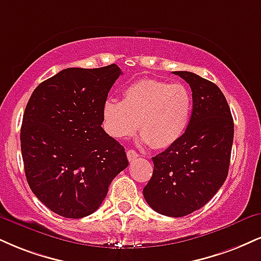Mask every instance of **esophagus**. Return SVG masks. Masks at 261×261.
I'll list each match as a JSON object with an SVG mask.
<instances>
[{
    "instance_id": "34e87169",
    "label": "esophagus",
    "mask_w": 261,
    "mask_h": 261,
    "mask_svg": "<svg viewBox=\"0 0 261 261\" xmlns=\"http://www.w3.org/2000/svg\"><path fill=\"white\" fill-rule=\"evenodd\" d=\"M126 155H127V159L130 162H134L135 159H136L137 156H139V154H137V152H135L134 149H128L127 152H126Z\"/></svg>"
}]
</instances>
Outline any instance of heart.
<instances>
[{
	"mask_svg": "<svg viewBox=\"0 0 261 261\" xmlns=\"http://www.w3.org/2000/svg\"><path fill=\"white\" fill-rule=\"evenodd\" d=\"M192 97L184 85L143 79L128 85L121 102L103 106V125L117 140L133 136L139 124L142 141L154 148L171 146L186 130Z\"/></svg>",
	"mask_w": 261,
	"mask_h": 261,
	"instance_id": "b5f03b06",
	"label": "heart"
}]
</instances>
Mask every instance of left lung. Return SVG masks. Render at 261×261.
I'll list each match as a JSON object with an SVG mask.
<instances>
[{
	"mask_svg": "<svg viewBox=\"0 0 261 261\" xmlns=\"http://www.w3.org/2000/svg\"><path fill=\"white\" fill-rule=\"evenodd\" d=\"M192 90L193 108L182 136L153 156V175L143 197L162 215L181 218L205 205L228 174L233 119L224 93L190 71H174Z\"/></svg>",
	"mask_w": 261,
	"mask_h": 261,
	"instance_id": "1",
	"label": "left lung"
}]
</instances>
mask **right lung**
<instances>
[{
    "instance_id": "right-lung-1",
    "label": "right lung",
    "mask_w": 261,
    "mask_h": 261,
    "mask_svg": "<svg viewBox=\"0 0 261 261\" xmlns=\"http://www.w3.org/2000/svg\"><path fill=\"white\" fill-rule=\"evenodd\" d=\"M117 64L68 68L34 90L20 130L28 184L56 214L80 219L99 208L128 165L125 148L100 126Z\"/></svg>"
}]
</instances>
